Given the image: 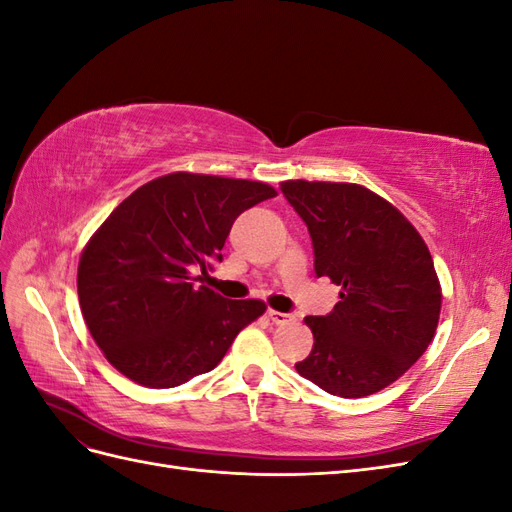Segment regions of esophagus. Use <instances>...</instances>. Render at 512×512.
<instances>
[{
  "mask_svg": "<svg viewBox=\"0 0 512 512\" xmlns=\"http://www.w3.org/2000/svg\"><path fill=\"white\" fill-rule=\"evenodd\" d=\"M267 316L273 324H286L292 320L290 314H282V312H275V309H267Z\"/></svg>",
  "mask_w": 512,
  "mask_h": 512,
  "instance_id": "obj_1",
  "label": "esophagus"
}]
</instances>
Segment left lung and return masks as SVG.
<instances>
[{"mask_svg":"<svg viewBox=\"0 0 512 512\" xmlns=\"http://www.w3.org/2000/svg\"><path fill=\"white\" fill-rule=\"evenodd\" d=\"M314 245V269L342 286L327 316H307L314 348L299 374L337 397L382 391L421 359L442 290L423 237L389 200L356 183L284 181Z\"/></svg>","mask_w":512,"mask_h":512,"instance_id":"1","label":"left lung"}]
</instances>
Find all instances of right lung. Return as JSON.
<instances>
[{
	"mask_svg": "<svg viewBox=\"0 0 512 512\" xmlns=\"http://www.w3.org/2000/svg\"><path fill=\"white\" fill-rule=\"evenodd\" d=\"M273 196L260 181L173 173L108 215L76 277L85 324L108 363L149 389H173L224 359L267 305L230 301L198 282L211 260L222 262L232 222Z\"/></svg>",
	"mask_w": 512,
	"mask_h": 512,
	"instance_id": "1",
	"label": "right lung"
}]
</instances>
